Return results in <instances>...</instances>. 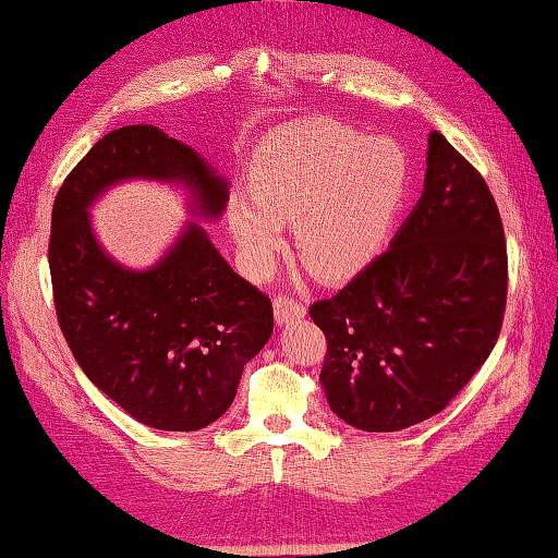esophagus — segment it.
I'll return each instance as SVG.
<instances>
[{
  "instance_id": "obj_1",
  "label": "esophagus",
  "mask_w": 558,
  "mask_h": 558,
  "mask_svg": "<svg viewBox=\"0 0 558 558\" xmlns=\"http://www.w3.org/2000/svg\"><path fill=\"white\" fill-rule=\"evenodd\" d=\"M306 315V303L293 299V296H275V318L279 325L283 323H291V320H299Z\"/></svg>"
}]
</instances>
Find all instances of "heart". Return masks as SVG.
Returning a JSON list of instances; mask_svg holds the SVG:
<instances>
[{
    "instance_id": "obj_1",
    "label": "heart",
    "mask_w": 558,
    "mask_h": 558,
    "mask_svg": "<svg viewBox=\"0 0 558 558\" xmlns=\"http://www.w3.org/2000/svg\"><path fill=\"white\" fill-rule=\"evenodd\" d=\"M408 192V162L393 141L338 123H299L259 150L252 196L230 202V230L250 271H267L296 220L303 262L325 279L362 271L391 235Z\"/></svg>"
}]
</instances>
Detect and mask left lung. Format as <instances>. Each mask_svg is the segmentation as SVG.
I'll return each instance as SVG.
<instances>
[{
    "label": "left lung",
    "instance_id": "8db88e82",
    "mask_svg": "<svg viewBox=\"0 0 558 558\" xmlns=\"http://www.w3.org/2000/svg\"><path fill=\"white\" fill-rule=\"evenodd\" d=\"M427 145L425 192L391 247L311 306L328 342L325 396L364 433L442 413L502 328L508 247L496 198L442 133Z\"/></svg>",
    "mask_w": 558,
    "mask_h": 558
}]
</instances>
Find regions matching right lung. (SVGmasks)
<instances>
[{
  "mask_svg": "<svg viewBox=\"0 0 558 558\" xmlns=\"http://www.w3.org/2000/svg\"><path fill=\"white\" fill-rule=\"evenodd\" d=\"M133 177L184 182L204 218H218L228 202L226 180L155 125L107 133L52 204V301L72 354L99 391L143 425L192 433L233 403L245 364L271 338L275 313L196 223L153 269L113 262L92 233L87 208Z\"/></svg>",
  "mask_w": 558,
  "mask_h": 558,
  "instance_id": "obj_1",
  "label": "right lung"
}]
</instances>
